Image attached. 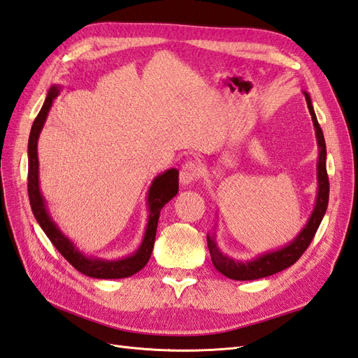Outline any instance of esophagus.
Wrapping results in <instances>:
<instances>
[{"label":"esophagus","instance_id":"obj_1","mask_svg":"<svg viewBox=\"0 0 358 358\" xmlns=\"http://www.w3.org/2000/svg\"><path fill=\"white\" fill-rule=\"evenodd\" d=\"M199 177V168L194 162H186L180 171V182L182 186H189Z\"/></svg>","mask_w":358,"mask_h":358}]
</instances>
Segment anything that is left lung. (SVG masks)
I'll return each instance as SVG.
<instances>
[{
	"instance_id": "obj_1",
	"label": "left lung",
	"mask_w": 358,
	"mask_h": 358,
	"mask_svg": "<svg viewBox=\"0 0 358 358\" xmlns=\"http://www.w3.org/2000/svg\"><path fill=\"white\" fill-rule=\"evenodd\" d=\"M304 96L307 101L308 112L311 115V121H313L317 151H319L317 164H316L317 194H316V203L313 207V212H311L310 217L307 219L304 228H302V230L293 237L289 243L281 246V248L266 251L257 255V257L248 259V260H237V259H233L231 255L222 252L216 242V227H215L212 233H207L208 251H210V255H212L213 266L216 268V271L225 275L227 278H231L236 281H252V280L269 277V275L287 269L308 248V245L311 241H313L320 222H322L324 215L328 207V198H329V182L327 176V146H325L324 133L320 130L319 122H317L313 104H311V98L307 92H304Z\"/></svg>"
}]
</instances>
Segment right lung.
<instances>
[{
	"label": "right lung",
	"instance_id": "add662e5",
	"mask_svg": "<svg viewBox=\"0 0 358 358\" xmlns=\"http://www.w3.org/2000/svg\"><path fill=\"white\" fill-rule=\"evenodd\" d=\"M62 89V85H52L50 87L41 112L34 119L29 137V198L33 215L36 217V221L41 225L43 233L48 236L51 243L56 246V250L78 272L87 275V277L99 280H116L131 277L136 272L143 269V266L148 263L151 257L162 208L178 194V169L171 168L159 173V176L151 181L148 195H146L148 222H146L143 239L139 245V248L133 254L125 255V257L121 259L110 260L95 257V255H86L83 251H80L78 246L60 230L56 222H54L47 206V199L42 195L39 182V136L45 122H47V117L52 107L54 99L59 96Z\"/></svg>",
	"mask_w": 358,
	"mask_h": 358
}]
</instances>
